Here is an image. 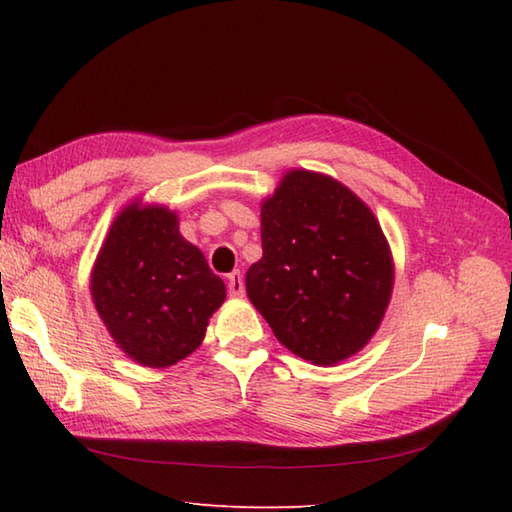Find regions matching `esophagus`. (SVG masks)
I'll use <instances>...</instances> for the list:
<instances>
[{"label":"esophagus","instance_id":"esophagus-1","mask_svg":"<svg viewBox=\"0 0 512 512\" xmlns=\"http://www.w3.org/2000/svg\"><path fill=\"white\" fill-rule=\"evenodd\" d=\"M228 295H231V297H242L244 295V279H242V273H239V270H235V273L228 275Z\"/></svg>","mask_w":512,"mask_h":512}]
</instances>
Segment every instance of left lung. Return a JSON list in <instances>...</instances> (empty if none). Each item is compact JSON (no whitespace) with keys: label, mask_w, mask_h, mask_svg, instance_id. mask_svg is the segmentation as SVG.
<instances>
[{"label":"left lung","mask_w":512,"mask_h":512,"mask_svg":"<svg viewBox=\"0 0 512 512\" xmlns=\"http://www.w3.org/2000/svg\"><path fill=\"white\" fill-rule=\"evenodd\" d=\"M262 250L246 273L248 299L292 354L334 365L372 339L394 264L374 213L350 189L286 173L262 206Z\"/></svg>","instance_id":"8db88e82"}]
</instances>
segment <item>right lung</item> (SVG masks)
<instances>
[{
  "mask_svg": "<svg viewBox=\"0 0 512 512\" xmlns=\"http://www.w3.org/2000/svg\"><path fill=\"white\" fill-rule=\"evenodd\" d=\"M92 297L118 347L147 367H169L204 339L226 297L200 248L165 206L132 204L116 217L92 273Z\"/></svg>",
  "mask_w": 512,
  "mask_h": 512,
  "instance_id": "right-lung-1",
  "label": "right lung"
}]
</instances>
